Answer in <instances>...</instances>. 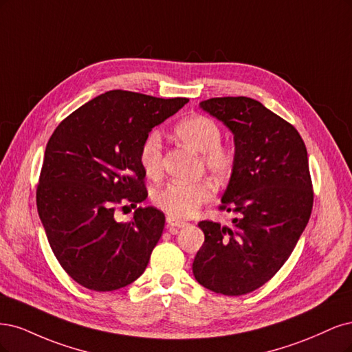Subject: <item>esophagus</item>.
Returning a JSON list of instances; mask_svg holds the SVG:
<instances>
[{"instance_id":"34e87169","label":"esophagus","mask_w":352,"mask_h":352,"mask_svg":"<svg viewBox=\"0 0 352 352\" xmlns=\"http://www.w3.org/2000/svg\"><path fill=\"white\" fill-rule=\"evenodd\" d=\"M166 222H168L169 226H177V228H183V226L187 225L186 221H181V219H177V218H173V217H168Z\"/></svg>"}]
</instances>
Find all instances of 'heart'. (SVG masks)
<instances>
[{"label":"heart","mask_w":352,"mask_h":352,"mask_svg":"<svg viewBox=\"0 0 352 352\" xmlns=\"http://www.w3.org/2000/svg\"><path fill=\"white\" fill-rule=\"evenodd\" d=\"M175 134L191 149L200 152V160L208 173L217 179L230 178L236 166L232 147L222 144V130L217 121L206 116H191L175 126ZM164 144L161 135L152 131L146 135L139 151V162L147 177L156 178L162 173ZM214 197V186L209 179L196 183L173 181L153 191V205L168 217L186 219L192 217L199 208Z\"/></svg>","instance_id":"obj_1"}]
</instances>
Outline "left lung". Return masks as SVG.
<instances>
[{"mask_svg": "<svg viewBox=\"0 0 352 352\" xmlns=\"http://www.w3.org/2000/svg\"><path fill=\"white\" fill-rule=\"evenodd\" d=\"M200 107L234 133L236 166L221 210L232 226L201 221L205 243L192 274L222 296H244L275 276L297 245L313 209L307 149L297 129L258 100L212 98Z\"/></svg>", "mask_w": 352, "mask_h": 352, "instance_id": "8db88e82", "label": "left lung"}]
</instances>
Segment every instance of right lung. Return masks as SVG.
I'll return each mask as SVG.
<instances>
[{
    "label": "right lung",
    "mask_w": 352,
    "mask_h": 352,
    "mask_svg": "<svg viewBox=\"0 0 352 352\" xmlns=\"http://www.w3.org/2000/svg\"><path fill=\"white\" fill-rule=\"evenodd\" d=\"M187 102L109 90L72 112L52 133L36 206L56 260L82 287L120 289L149 263L165 214L138 208L130 223H117L113 213L126 202L138 207L147 197L140 146Z\"/></svg>",
    "instance_id": "1"
}]
</instances>
